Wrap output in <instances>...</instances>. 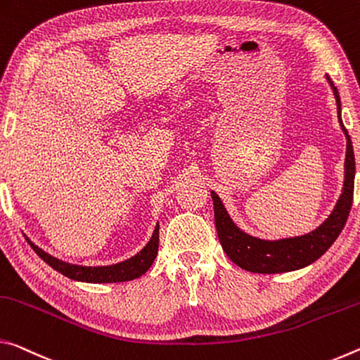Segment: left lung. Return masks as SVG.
<instances>
[{"mask_svg": "<svg viewBox=\"0 0 360 360\" xmlns=\"http://www.w3.org/2000/svg\"><path fill=\"white\" fill-rule=\"evenodd\" d=\"M327 81L330 87H332L335 100H337L338 122L346 135V159L343 191H341V196L333 212L321 226H317L314 231L303 236H295V238L278 240L255 238V236L247 234L243 229L236 226L231 217L228 215L221 199L217 196V193L210 191L212 199H214L215 226L223 250L238 266L250 271V273H287V271H295L314 263L337 240L341 229L346 225L347 217H349L352 196H354V150H352L349 134H347L343 121H341V100L338 89L328 76Z\"/></svg>", "mask_w": 360, "mask_h": 360, "instance_id": "8db88e82", "label": "left lung"}]
</instances>
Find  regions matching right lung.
I'll return each instance as SVG.
<instances>
[{
  "label": "right lung",
  "instance_id": "add662e5",
  "mask_svg": "<svg viewBox=\"0 0 360 360\" xmlns=\"http://www.w3.org/2000/svg\"><path fill=\"white\" fill-rule=\"evenodd\" d=\"M32 249L38 253L41 260H44L51 268H54L58 273L67 276V278L79 282H91V284H108V282H126L140 278L155 262L158 255L159 244V225H156L153 231L151 239L148 240L143 249L137 255H134L127 260L110 264V266H81V264H72L67 262L58 260V258L49 255V253L34 245L32 240H28Z\"/></svg>",
  "mask_w": 360,
  "mask_h": 360
}]
</instances>
